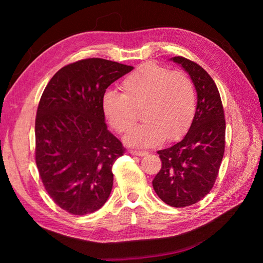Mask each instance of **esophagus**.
Returning a JSON list of instances; mask_svg holds the SVG:
<instances>
[{
    "instance_id": "esophagus-1",
    "label": "esophagus",
    "mask_w": 263,
    "mask_h": 263,
    "mask_svg": "<svg viewBox=\"0 0 263 263\" xmlns=\"http://www.w3.org/2000/svg\"><path fill=\"white\" fill-rule=\"evenodd\" d=\"M130 154L132 156H144L147 154V152H144V150H138V149H131L130 150Z\"/></svg>"
}]
</instances>
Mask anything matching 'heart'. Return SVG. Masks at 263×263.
<instances>
[{
    "label": "heart",
    "instance_id": "obj_1",
    "mask_svg": "<svg viewBox=\"0 0 263 263\" xmlns=\"http://www.w3.org/2000/svg\"><path fill=\"white\" fill-rule=\"evenodd\" d=\"M123 95L106 91L102 109L108 124L120 135L131 130L141 109V125L125 137L128 146L144 148L166 139L175 141L191 126L197 96L192 80L182 71L153 62L139 65L121 83Z\"/></svg>",
    "mask_w": 263,
    "mask_h": 263
}]
</instances>
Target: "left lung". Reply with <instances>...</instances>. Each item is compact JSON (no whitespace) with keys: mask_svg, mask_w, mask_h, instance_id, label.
Returning a JSON list of instances; mask_svg holds the SVG:
<instances>
[{"mask_svg":"<svg viewBox=\"0 0 263 263\" xmlns=\"http://www.w3.org/2000/svg\"><path fill=\"white\" fill-rule=\"evenodd\" d=\"M172 60L191 78L197 110L185 137L157 152L161 168L153 186L166 204L183 208L199 202L214 186L224 157L226 122L219 91L206 71L183 57Z\"/></svg>","mask_w":263,"mask_h":263,"instance_id":"obj_1","label":"left lung"}]
</instances>
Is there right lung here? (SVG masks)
<instances>
[{
	"instance_id": "obj_1",
	"label": "right lung",
	"mask_w": 263,
	"mask_h": 263,
	"mask_svg": "<svg viewBox=\"0 0 263 263\" xmlns=\"http://www.w3.org/2000/svg\"><path fill=\"white\" fill-rule=\"evenodd\" d=\"M133 66L85 59L63 66L39 100L35 158L49 197L71 215L102 208L113 187L111 166L125 148L107 130L106 89Z\"/></svg>"
}]
</instances>
